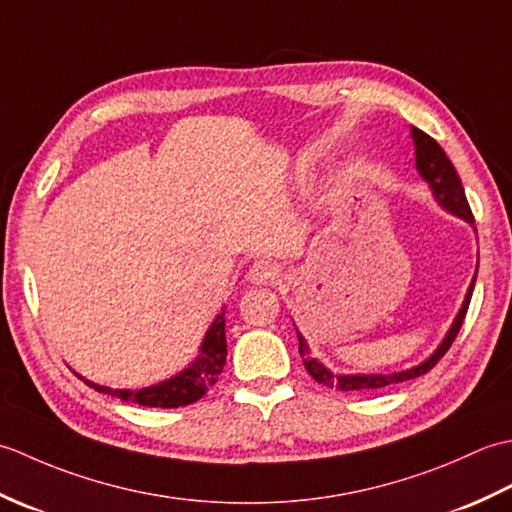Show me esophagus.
Returning <instances> with one entry per match:
<instances>
[{"instance_id":"obj_1","label":"esophagus","mask_w":512,"mask_h":512,"mask_svg":"<svg viewBox=\"0 0 512 512\" xmlns=\"http://www.w3.org/2000/svg\"><path fill=\"white\" fill-rule=\"evenodd\" d=\"M279 277V268L275 262H268V259H259L248 270V281L250 284H273V281Z\"/></svg>"}]
</instances>
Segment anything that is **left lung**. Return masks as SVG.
Returning <instances> with one entry per match:
<instances>
[{
	"label": "left lung",
	"mask_w": 512,
	"mask_h": 512,
	"mask_svg": "<svg viewBox=\"0 0 512 512\" xmlns=\"http://www.w3.org/2000/svg\"><path fill=\"white\" fill-rule=\"evenodd\" d=\"M411 138H413V147H416V169L422 176V180L429 184L433 195H436L438 204L442 209H447L449 213L462 217L464 222L473 224V213H471V206L466 202V195H464V187L460 182L458 171L451 165V160L444 154V149L433 140L429 134H424L422 129L418 127H411ZM477 275V273H475ZM473 286H475V277L471 281L469 290H466V297L462 308L458 312V317L453 319L451 328L444 336V341L438 345V350L433 352L427 361H422L416 367H409V369H402V372H394V374H334L330 372L328 367L323 363H319L317 358L310 354V347L303 339L301 332H297L299 336V354L303 358V365H306L308 374L317 380V383L336 389V391H369V389H385L389 385H398V383H405V380L411 378H418L422 374H427L431 367H436V363L440 358L447 354V350L451 347V343L455 341V336H458L464 317H466V310H469V303H471V295H473Z\"/></svg>",
	"instance_id": "8db88e82"
}]
</instances>
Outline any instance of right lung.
Returning <instances> with one entry per match:
<instances>
[{
	"mask_svg": "<svg viewBox=\"0 0 512 512\" xmlns=\"http://www.w3.org/2000/svg\"><path fill=\"white\" fill-rule=\"evenodd\" d=\"M224 365H226V334H224V310H222L211 323V328L206 330L198 358H195L189 367H184L180 374L162 380L158 385L143 387V389H112V387L96 385L92 380L83 378L79 374L76 376H79L85 385L101 391V394H110L121 400L138 402V405L143 407L171 409V407L191 405V402L200 400L206 391L217 383V376L222 374Z\"/></svg>",
	"mask_w": 512,
	"mask_h": 512,
	"instance_id": "right-lung-1",
	"label": "right lung"
}]
</instances>
